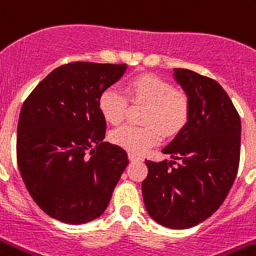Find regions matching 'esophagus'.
Masks as SVG:
<instances>
[{
	"label": "esophagus",
	"mask_w": 256,
	"mask_h": 256,
	"mask_svg": "<svg viewBox=\"0 0 256 256\" xmlns=\"http://www.w3.org/2000/svg\"><path fill=\"white\" fill-rule=\"evenodd\" d=\"M128 160L130 161H142V158L140 156L134 154V152H128Z\"/></svg>",
	"instance_id": "esophagus-1"
}]
</instances>
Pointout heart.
Instances as JSON below:
<instances>
[{
    "mask_svg": "<svg viewBox=\"0 0 256 256\" xmlns=\"http://www.w3.org/2000/svg\"><path fill=\"white\" fill-rule=\"evenodd\" d=\"M128 91L133 102L148 104L142 116L147 126L128 124L116 128L110 133L114 144L130 152L142 154L161 142V130L166 136H172L185 126L189 116V100L184 92L174 90L170 81L152 74H142L128 82ZM128 106V98L114 86L104 90L98 98L99 112L110 124L123 122Z\"/></svg>",
    "mask_w": 256,
    "mask_h": 256,
    "instance_id": "heart-1",
    "label": "heart"
}]
</instances>
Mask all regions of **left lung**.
<instances>
[{
  "label": "left lung",
  "mask_w": 256,
  "mask_h": 256,
  "mask_svg": "<svg viewBox=\"0 0 256 256\" xmlns=\"http://www.w3.org/2000/svg\"><path fill=\"white\" fill-rule=\"evenodd\" d=\"M189 100V116L165 148L172 161H146L144 204L152 220L170 228H189L222 206L237 176L241 120L222 85L185 68L174 70ZM175 159L180 160L176 167Z\"/></svg>",
  "instance_id": "left-lung-1"
}]
</instances>
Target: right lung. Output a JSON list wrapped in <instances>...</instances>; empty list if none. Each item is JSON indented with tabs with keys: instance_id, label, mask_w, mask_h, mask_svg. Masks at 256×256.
<instances>
[{
	"instance_id": "obj_1",
	"label": "right lung",
	"mask_w": 256,
	"mask_h": 256,
	"mask_svg": "<svg viewBox=\"0 0 256 256\" xmlns=\"http://www.w3.org/2000/svg\"><path fill=\"white\" fill-rule=\"evenodd\" d=\"M126 68V64H64L22 105L19 172L36 204L58 222L98 218L128 165L126 151L104 142L106 122L98 109L100 92L118 82Z\"/></svg>"
}]
</instances>
